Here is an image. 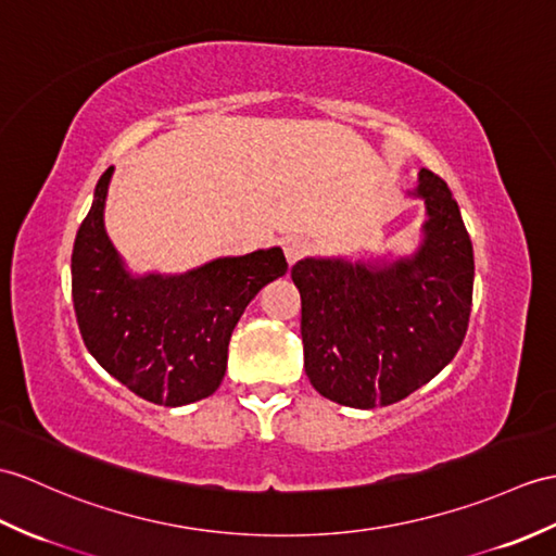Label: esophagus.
Returning a JSON list of instances; mask_svg holds the SVG:
<instances>
[{
	"label": "esophagus",
	"mask_w": 556,
	"mask_h": 556,
	"mask_svg": "<svg viewBox=\"0 0 556 556\" xmlns=\"http://www.w3.org/2000/svg\"><path fill=\"white\" fill-rule=\"evenodd\" d=\"M307 253V241L301 237H291L283 241V255H287L289 265H293L295 261H301V257Z\"/></svg>",
	"instance_id": "1"
}]
</instances>
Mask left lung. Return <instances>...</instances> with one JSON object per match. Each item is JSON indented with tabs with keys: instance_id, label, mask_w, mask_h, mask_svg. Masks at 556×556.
I'll list each match as a JSON object with an SVG mask.
<instances>
[{
	"instance_id": "8db88e82",
	"label": "left lung",
	"mask_w": 556,
	"mask_h": 556,
	"mask_svg": "<svg viewBox=\"0 0 556 556\" xmlns=\"http://www.w3.org/2000/svg\"><path fill=\"white\" fill-rule=\"evenodd\" d=\"M421 247L397 261L305 257L301 291L305 374L315 391L357 409L393 405L429 383L464 341L473 249L447 185L421 167Z\"/></svg>"
}]
</instances>
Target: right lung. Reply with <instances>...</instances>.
I'll use <instances>...</instances> for the list:
<instances>
[{
    "mask_svg": "<svg viewBox=\"0 0 556 556\" xmlns=\"http://www.w3.org/2000/svg\"><path fill=\"white\" fill-rule=\"evenodd\" d=\"M113 165L77 229L73 305L87 351L111 377L153 405L182 407L223 383L227 345L243 309L283 277L281 249L217 257L185 275H130L103 227Z\"/></svg>",
    "mask_w": 556,
    "mask_h": 556,
    "instance_id": "add662e5",
    "label": "right lung"
}]
</instances>
